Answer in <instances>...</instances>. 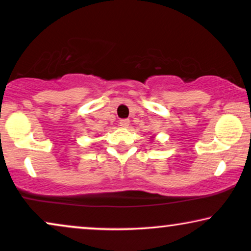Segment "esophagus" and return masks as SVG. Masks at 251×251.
<instances>
[{
  "label": "esophagus",
  "instance_id": "34e87169",
  "mask_svg": "<svg viewBox=\"0 0 251 251\" xmlns=\"http://www.w3.org/2000/svg\"><path fill=\"white\" fill-rule=\"evenodd\" d=\"M119 125L121 128H128L129 125H130V121L128 119H123V120H120Z\"/></svg>",
  "mask_w": 251,
  "mask_h": 251
}]
</instances>
